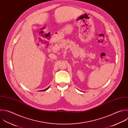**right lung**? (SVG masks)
<instances>
[{
	"mask_svg": "<svg viewBox=\"0 0 128 128\" xmlns=\"http://www.w3.org/2000/svg\"><path fill=\"white\" fill-rule=\"evenodd\" d=\"M50 86H48V88H46L45 90H41V91H45V90H48V88H50Z\"/></svg>",
	"mask_w": 128,
	"mask_h": 128,
	"instance_id": "right-lung-1",
	"label": "right lung"
}]
</instances>
